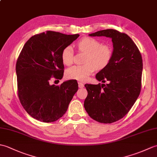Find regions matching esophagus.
Segmentation results:
<instances>
[{"label": "esophagus", "mask_w": 157, "mask_h": 157, "mask_svg": "<svg viewBox=\"0 0 157 157\" xmlns=\"http://www.w3.org/2000/svg\"><path fill=\"white\" fill-rule=\"evenodd\" d=\"M78 86H79V88H84V85L82 82H78Z\"/></svg>", "instance_id": "1"}]
</instances>
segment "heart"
<instances>
[{
    "label": "heart",
    "mask_w": 157,
    "mask_h": 157,
    "mask_svg": "<svg viewBox=\"0 0 157 157\" xmlns=\"http://www.w3.org/2000/svg\"><path fill=\"white\" fill-rule=\"evenodd\" d=\"M78 51L86 54L84 65H75L66 71L67 78L71 79L84 82L96 69L101 70L105 68L111 61L113 56L112 48L109 44H102L97 39L86 37L81 39L77 44ZM61 59L66 66L71 65L73 62V51L71 46H67L63 50Z\"/></svg>",
    "instance_id": "obj_1"
}]
</instances>
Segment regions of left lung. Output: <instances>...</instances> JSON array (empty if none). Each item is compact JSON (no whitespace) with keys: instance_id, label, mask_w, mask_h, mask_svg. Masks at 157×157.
Returning a JSON list of instances; mask_svg holds the SVG:
<instances>
[{"instance_id":"8db88e82","label":"left lung","mask_w":157,"mask_h":157,"mask_svg":"<svg viewBox=\"0 0 157 157\" xmlns=\"http://www.w3.org/2000/svg\"><path fill=\"white\" fill-rule=\"evenodd\" d=\"M112 39L113 56L109 64L96 75L108 84H85L88 96L84 108L95 121L111 123L123 118L137 100L141 90L142 59L137 46L125 33L113 29L89 34Z\"/></svg>"}]
</instances>
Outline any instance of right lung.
Returning a JSON list of instances; mask_svg holds the SVG:
<instances>
[{"label":"right lung","instance_id":"obj_1","mask_svg":"<svg viewBox=\"0 0 157 157\" xmlns=\"http://www.w3.org/2000/svg\"><path fill=\"white\" fill-rule=\"evenodd\" d=\"M79 36L46 31L33 36L23 46L16 63L17 92L23 109L33 118L54 122L66 113L78 82L71 79L60 86L49 82L52 78L62 79V51Z\"/></svg>","mask_w":157,"mask_h":157}]
</instances>
